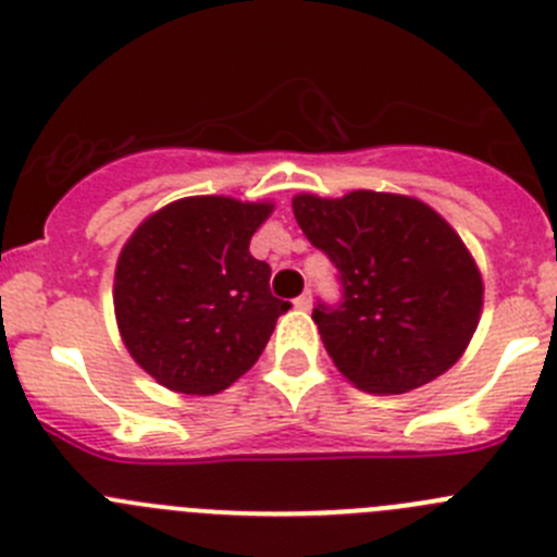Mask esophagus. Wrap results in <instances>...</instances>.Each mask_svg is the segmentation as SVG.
<instances>
[{
    "label": "esophagus",
    "mask_w": 557,
    "mask_h": 557,
    "mask_svg": "<svg viewBox=\"0 0 557 557\" xmlns=\"http://www.w3.org/2000/svg\"><path fill=\"white\" fill-rule=\"evenodd\" d=\"M294 305H296V308H299V310H310V305H313V296H310V294L296 296V299H294Z\"/></svg>",
    "instance_id": "34e87169"
}]
</instances>
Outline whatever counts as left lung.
Wrapping results in <instances>:
<instances>
[{
    "mask_svg": "<svg viewBox=\"0 0 557 557\" xmlns=\"http://www.w3.org/2000/svg\"><path fill=\"white\" fill-rule=\"evenodd\" d=\"M294 216L337 269L343 299L315 305L313 321L351 384L398 396L465 355L481 319V272L434 208L360 189L337 200L296 195Z\"/></svg>",
    "mask_w": 557,
    "mask_h": 557,
    "instance_id": "8db88e82",
    "label": "left lung"
}]
</instances>
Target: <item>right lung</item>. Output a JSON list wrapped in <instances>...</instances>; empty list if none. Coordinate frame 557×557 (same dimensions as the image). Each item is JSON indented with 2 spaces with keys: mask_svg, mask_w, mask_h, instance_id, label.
I'll return each mask as SVG.
<instances>
[{
  "mask_svg": "<svg viewBox=\"0 0 557 557\" xmlns=\"http://www.w3.org/2000/svg\"><path fill=\"white\" fill-rule=\"evenodd\" d=\"M272 202L184 197L134 231L114 269V315L139 368L186 396L231 387L290 308L249 238Z\"/></svg>",
  "mask_w": 557,
  "mask_h": 557,
  "instance_id": "add662e5",
  "label": "right lung"
}]
</instances>
